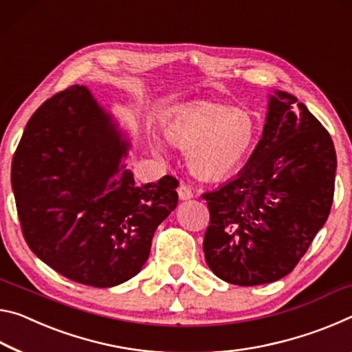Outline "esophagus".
<instances>
[{
	"label": "esophagus",
	"mask_w": 352,
	"mask_h": 352,
	"mask_svg": "<svg viewBox=\"0 0 352 352\" xmlns=\"http://www.w3.org/2000/svg\"><path fill=\"white\" fill-rule=\"evenodd\" d=\"M177 197L179 199H190L193 197V192H192V187L187 186L186 182H181L179 187H177Z\"/></svg>",
	"instance_id": "esophagus-1"
}]
</instances>
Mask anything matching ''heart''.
Masks as SVG:
<instances>
[{"label": "heart", "mask_w": 352, "mask_h": 352, "mask_svg": "<svg viewBox=\"0 0 352 352\" xmlns=\"http://www.w3.org/2000/svg\"><path fill=\"white\" fill-rule=\"evenodd\" d=\"M261 120L246 107L201 101L181 109L165 126L188 166L204 181H221L246 164L258 142Z\"/></svg>", "instance_id": "1"}]
</instances>
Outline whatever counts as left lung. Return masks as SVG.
<instances>
[{
    "mask_svg": "<svg viewBox=\"0 0 352 352\" xmlns=\"http://www.w3.org/2000/svg\"><path fill=\"white\" fill-rule=\"evenodd\" d=\"M336 168L329 132L295 96L274 91L245 168L203 193L210 214L203 250L212 272L245 287L293 272L329 217Z\"/></svg>",
    "mask_w": 352,
    "mask_h": 352,
    "instance_id": "left-lung-1",
    "label": "left lung"
}]
</instances>
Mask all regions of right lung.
I'll list each match as a JSON object with an SVG mask.
<instances>
[{
	"mask_svg": "<svg viewBox=\"0 0 352 352\" xmlns=\"http://www.w3.org/2000/svg\"><path fill=\"white\" fill-rule=\"evenodd\" d=\"M124 140L84 85L40 106L12 159L21 232L40 261L84 285L113 287L140 272L155 229L177 204V179L140 184Z\"/></svg>",
	"mask_w": 352,
	"mask_h": 352,
	"instance_id": "add662e5",
	"label": "right lung"
}]
</instances>
